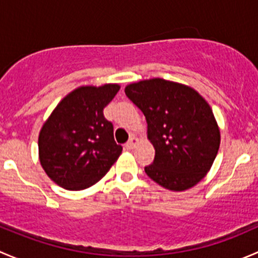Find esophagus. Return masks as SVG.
<instances>
[{
    "label": "esophagus",
    "instance_id": "esophagus-1",
    "mask_svg": "<svg viewBox=\"0 0 258 258\" xmlns=\"http://www.w3.org/2000/svg\"><path fill=\"white\" fill-rule=\"evenodd\" d=\"M137 145H139V139H137V137H135V136H132L131 140H130V141L126 144V147L128 148V150H132V148L136 147Z\"/></svg>",
    "mask_w": 258,
    "mask_h": 258
}]
</instances>
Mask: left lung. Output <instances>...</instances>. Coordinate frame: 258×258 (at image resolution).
<instances>
[{
	"label": "left lung",
	"mask_w": 258,
	"mask_h": 258,
	"mask_svg": "<svg viewBox=\"0 0 258 258\" xmlns=\"http://www.w3.org/2000/svg\"><path fill=\"white\" fill-rule=\"evenodd\" d=\"M127 97L142 111L147 139L155 148L151 179L170 191L196 186L211 170L220 148V127L206 100L183 83L142 80L124 87Z\"/></svg>",
	"instance_id": "8db88e82"
}]
</instances>
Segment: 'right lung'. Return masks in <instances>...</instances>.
<instances>
[{
	"mask_svg": "<svg viewBox=\"0 0 258 258\" xmlns=\"http://www.w3.org/2000/svg\"><path fill=\"white\" fill-rule=\"evenodd\" d=\"M118 83L86 85L64 96L43 122L38 158L52 181L69 191L97 183L122 153L103 108L119 91Z\"/></svg>",
	"mask_w": 258,
	"mask_h": 258,
	"instance_id": "right-lung-1",
	"label": "right lung"
}]
</instances>
